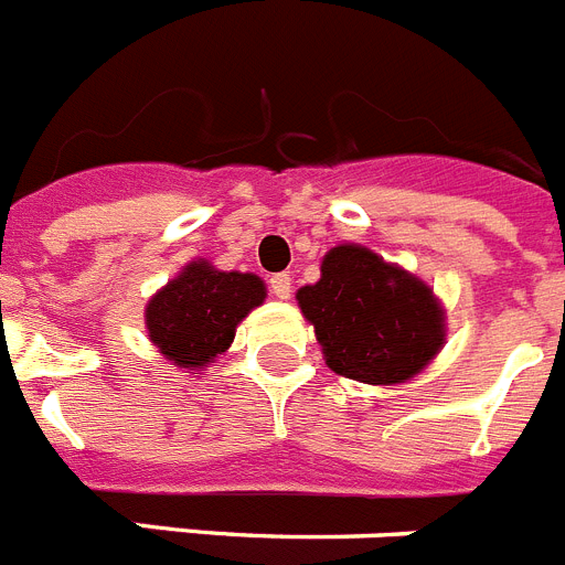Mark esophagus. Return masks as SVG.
Instances as JSON below:
<instances>
[{"label":"esophagus","instance_id":"1","mask_svg":"<svg viewBox=\"0 0 565 565\" xmlns=\"http://www.w3.org/2000/svg\"><path fill=\"white\" fill-rule=\"evenodd\" d=\"M269 289H273V296L287 301V298L292 296V278H289L287 273H278V276L269 278Z\"/></svg>","mask_w":565,"mask_h":565}]
</instances>
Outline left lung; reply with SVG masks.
I'll use <instances>...</instances> for the list:
<instances>
[{
	"instance_id": "left-lung-1",
	"label": "left lung",
	"mask_w": 565,
	"mask_h": 565,
	"mask_svg": "<svg viewBox=\"0 0 565 565\" xmlns=\"http://www.w3.org/2000/svg\"><path fill=\"white\" fill-rule=\"evenodd\" d=\"M332 372L361 384H406L446 343V310L435 289L364 244H338L321 278L296 292Z\"/></svg>"
}]
</instances>
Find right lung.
<instances>
[{
  "mask_svg": "<svg viewBox=\"0 0 565 565\" xmlns=\"http://www.w3.org/2000/svg\"><path fill=\"white\" fill-rule=\"evenodd\" d=\"M267 284L253 273L193 258L145 307L147 338L164 361L201 375L233 343L238 323L262 307Z\"/></svg>",
  "mask_w": 565,
  "mask_h": 565,
  "instance_id": "obj_1",
  "label": "right lung"
}]
</instances>
